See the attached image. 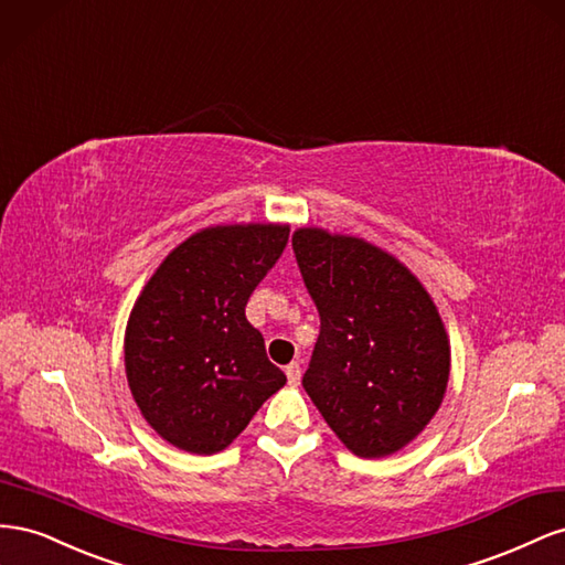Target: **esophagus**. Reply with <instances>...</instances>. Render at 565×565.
<instances>
[{
    "mask_svg": "<svg viewBox=\"0 0 565 565\" xmlns=\"http://www.w3.org/2000/svg\"><path fill=\"white\" fill-rule=\"evenodd\" d=\"M286 379L291 385H298L300 383V364L298 362H291L286 366Z\"/></svg>",
    "mask_w": 565,
    "mask_h": 565,
    "instance_id": "1",
    "label": "esophagus"
}]
</instances>
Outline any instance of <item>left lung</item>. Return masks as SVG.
Listing matches in <instances>:
<instances>
[{
    "instance_id": "1",
    "label": "left lung",
    "mask_w": 565,
    "mask_h": 565,
    "mask_svg": "<svg viewBox=\"0 0 565 565\" xmlns=\"http://www.w3.org/2000/svg\"><path fill=\"white\" fill-rule=\"evenodd\" d=\"M319 338L302 388L352 455L388 457L438 412L449 341L428 291L397 257L364 238L294 232Z\"/></svg>"
}]
</instances>
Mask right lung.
I'll use <instances>...</instances> for the list:
<instances>
[{"mask_svg":"<svg viewBox=\"0 0 565 565\" xmlns=\"http://www.w3.org/2000/svg\"><path fill=\"white\" fill-rule=\"evenodd\" d=\"M288 224H220L191 234L143 286L125 329V372L149 426L191 455L234 443L286 376L246 319L279 260Z\"/></svg>","mask_w":565,"mask_h":565,"instance_id":"1","label":"right lung"}]
</instances>
